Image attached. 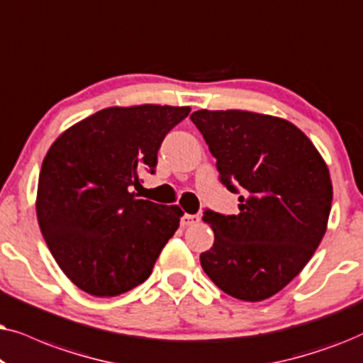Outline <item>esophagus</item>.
I'll return each instance as SVG.
<instances>
[{"label":"esophagus","mask_w":363,"mask_h":363,"mask_svg":"<svg viewBox=\"0 0 363 363\" xmlns=\"http://www.w3.org/2000/svg\"><path fill=\"white\" fill-rule=\"evenodd\" d=\"M199 222V216L197 214H184L181 217V225L182 227H189V225H194Z\"/></svg>","instance_id":"1"}]
</instances>
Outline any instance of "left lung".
<instances>
[{
  "label": "left lung",
  "instance_id": "1",
  "mask_svg": "<svg viewBox=\"0 0 363 363\" xmlns=\"http://www.w3.org/2000/svg\"><path fill=\"white\" fill-rule=\"evenodd\" d=\"M219 179L239 194V214L211 209L202 220L214 244L201 265L220 291L259 302L282 291L315 252L327 230L332 181L315 146L286 119L249 111L191 114Z\"/></svg>",
  "mask_w": 363,
  "mask_h": 363
}]
</instances>
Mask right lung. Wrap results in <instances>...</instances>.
<instances>
[{"label": "right lung", "instance_id": "obj_1", "mask_svg": "<svg viewBox=\"0 0 363 363\" xmlns=\"http://www.w3.org/2000/svg\"><path fill=\"white\" fill-rule=\"evenodd\" d=\"M191 108H108L52 143L38 182L36 214L52 257L74 286L114 297L143 284L177 230L182 211L136 199L141 172Z\"/></svg>", "mask_w": 363, "mask_h": 363}]
</instances>
